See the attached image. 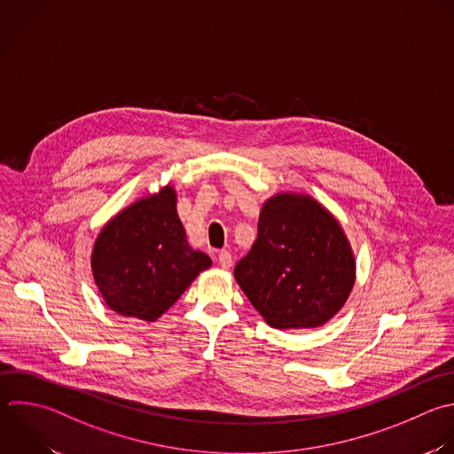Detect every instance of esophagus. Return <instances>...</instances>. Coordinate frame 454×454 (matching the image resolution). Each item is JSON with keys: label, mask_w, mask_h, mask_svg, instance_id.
I'll return each mask as SVG.
<instances>
[{"label": "esophagus", "mask_w": 454, "mask_h": 454, "mask_svg": "<svg viewBox=\"0 0 454 454\" xmlns=\"http://www.w3.org/2000/svg\"><path fill=\"white\" fill-rule=\"evenodd\" d=\"M218 264H220L223 270H229V268L232 266V255H231L227 250L220 252V254H218Z\"/></svg>", "instance_id": "esophagus-1"}]
</instances>
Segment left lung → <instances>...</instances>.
<instances>
[{"instance_id":"1","label":"left lung","mask_w":454,"mask_h":454,"mask_svg":"<svg viewBox=\"0 0 454 454\" xmlns=\"http://www.w3.org/2000/svg\"><path fill=\"white\" fill-rule=\"evenodd\" d=\"M234 278L273 328H317L346 303L355 255L325 206L286 192L262 204L257 239L236 264Z\"/></svg>"}]
</instances>
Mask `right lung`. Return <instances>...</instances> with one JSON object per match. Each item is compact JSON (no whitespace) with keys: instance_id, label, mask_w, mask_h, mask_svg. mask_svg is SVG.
Listing matches in <instances>:
<instances>
[{"instance_id":"1","label":"right lung","mask_w":454,"mask_h":454,"mask_svg":"<svg viewBox=\"0 0 454 454\" xmlns=\"http://www.w3.org/2000/svg\"><path fill=\"white\" fill-rule=\"evenodd\" d=\"M92 273L105 303L117 314L156 321L211 259L193 250L167 184L115 215L92 248Z\"/></svg>"}]
</instances>
